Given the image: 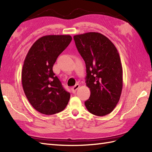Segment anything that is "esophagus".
I'll return each instance as SVG.
<instances>
[{
	"instance_id": "34e87169",
	"label": "esophagus",
	"mask_w": 152,
	"mask_h": 152,
	"mask_svg": "<svg viewBox=\"0 0 152 152\" xmlns=\"http://www.w3.org/2000/svg\"><path fill=\"white\" fill-rule=\"evenodd\" d=\"M79 88H80V85L79 84H76V85L74 86V87H72V93H75L76 91H77V89H78Z\"/></svg>"
}]
</instances>
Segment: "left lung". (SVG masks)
I'll return each mask as SVG.
<instances>
[{
    "label": "left lung",
    "instance_id": "obj_1",
    "mask_svg": "<svg viewBox=\"0 0 152 152\" xmlns=\"http://www.w3.org/2000/svg\"><path fill=\"white\" fill-rule=\"evenodd\" d=\"M74 40L85 61L86 86L91 91L86 107L93 115H107L115 108L122 91L123 69L118 51L99 33L77 34Z\"/></svg>",
    "mask_w": 152,
    "mask_h": 152
}]
</instances>
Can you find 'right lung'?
Segmentation results:
<instances>
[{
    "instance_id": "add662e5",
    "label": "right lung",
    "mask_w": 152,
    "mask_h": 152,
    "mask_svg": "<svg viewBox=\"0 0 152 152\" xmlns=\"http://www.w3.org/2000/svg\"><path fill=\"white\" fill-rule=\"evenodd\" d=\"M71 40L70 35L42 37L33 44L25 59L23 89L30 104L43 114L63 111L69 101L70 94L53 72V66Z\"/></svg>"
}]
</instances>
